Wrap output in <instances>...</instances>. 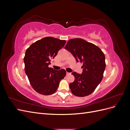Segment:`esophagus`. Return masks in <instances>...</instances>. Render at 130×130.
I'll use <instances>...</instances> for the list:
<instances>
[{
    "label": "esophagus",
    "instance_id": "esophagus-1",
    "mask_svg": "<svg viewBox=\"0 0 130 130\" xmlns=\"http://www.w3.org/2000/svg\"><path fill=\"white\" fill-rule=\"evenodd\" d=\"M70 73H69V72H67L66 73V74H67V75H70Z\"/></svg>",
    "mask_w": 130,
    "mask_h": 130
}]
</instances>
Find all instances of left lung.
<instances>
[{"label": "left lung", "mask_w": 130, "mask_h": 130, "mask_svg": "<svg viewBox=\"0 0 130 130\" xmlns=\"http://www.w3.org/2000/svg\"><path fill=\"white\" fill-rule=\"evenodd\" d=\"M72 53L77 62L83 63L81 74L73 72L75 80L69 84L74 95L87 96L100 83L106 67L105 57L99 47L81 38L70 39L64 48Z\"/></svg>", "instance_id": "1"}]
</instances>
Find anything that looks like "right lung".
<instances>
[{"mask_svg": "<svg viewBox=\"0 0 130 130\" xmlns=\"http://www.w3.org/2000/svg\"><path fill=\"white\" fill-rule=\"evenodd\" d=\"M65 40L52 37H44L32 43L26 50L24 62L25 72L35 90L42 95L54 93L66 72L49 68L50 59L55 57L64 46Z\"/></svg>", "mask_w": 130, "mask_h": 130, "instance_id": "1", "label": "right lung"}]
</instances>
